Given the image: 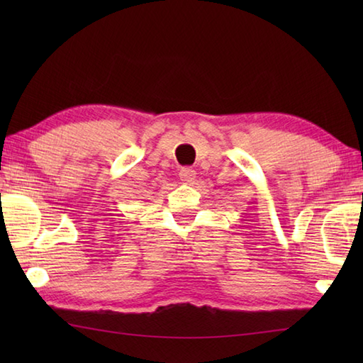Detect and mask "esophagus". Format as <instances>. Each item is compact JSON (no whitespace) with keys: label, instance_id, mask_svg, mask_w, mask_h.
I'll list each match as a JSON object with an SVG mask.
<instances>
[{"label":"esophagus","instance_id":"1","mask_svg":"<svg viewBox=\"0 0 363 363\" xmlns=\"http://www.w3.org/2000/svg\"><path fill=\"white\" fill-rule=\"evenodd\" d=\"M195 176H196V172H195L194 168H190V167L181 168V172H179V179H181V182H184V184L194 182V181H195Z\"/></svg>","mask_w":363,"mask_h":363}]
</instances>
